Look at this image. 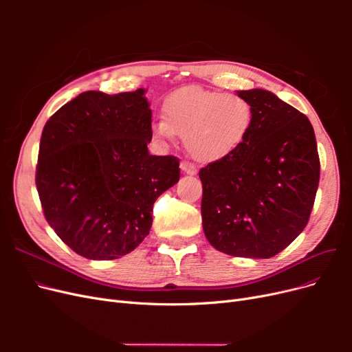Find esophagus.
Instances as JSON below:
<instances>
[{"label":"esophagus","instance_id":"obj_1","mask_svg":"<svg viewBox=\"0 0 352 352\" xmlns=\"http://www.w3.org/2000/svg\"><path fill=\"white\" fill-rule=\"evenodd\" d=\"M180 170H182V172H184L185 175H190V176L197 175V168H195V166H194V164H190V163H188V162H182V163H180Z\"/></svg>","mask_w":352,"mask_h":352}]
</instances>
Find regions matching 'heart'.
<instances>
[{"label":"heart","instance_id":"b5f03b06","mask_svg":"<svg viewBox=\"0 0 352 352\" xmlns=\"http://www.w3.org/2000/svg\"><path fill=\"white\" fill-rule=\"evenodd\" d=\"M255 120L252 104L236 94L182 88L163 102V120L151 126L160 142L184 138L188 154L202 164L236 153L250 138Z\"/></svg>","mask_w":352,"mask_h":352}]
</instances>
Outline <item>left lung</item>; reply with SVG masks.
<instances>
[{
  "instance_id": "left-lung-1",
  "label": "left lung",
  "mask_w": 352,
  "mask_h": 352,
  "mask_svg": "<svg viewBox=\"0 0 352 352\" xmlns=\"http://www.w3.org/2000/svg\"><path fill=\"white\" fill-rule=\"evenodd\" d=\"M254 107L250 138L199 170L207 241L233 257L270 258L307 226L320 179L307 117L264 89L236 91Z\"/></svg>"
}]
</instances>
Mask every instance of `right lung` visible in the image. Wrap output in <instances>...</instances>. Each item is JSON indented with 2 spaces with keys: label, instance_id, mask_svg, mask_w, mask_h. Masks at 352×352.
Returning <instances> with one entry per match:
<instances>
[{
  "label": "right lung",
  "instance_id": "right-lung-1",
  "mask_svg": "<svg viewBox=\"0 0 352 352\" xmlns=\"http://www.w3.org/2000/svg\"><path fill=\"white\" fill-rule=\"evenodd\" d=\"M145 92H82L42 131V210L58 238L85 258L116 260L133 251L150 233L155 199L179 180L176 157L148 153Z\"/></svg>",
  "mask_w": 352,
  "mask_h": 352
}]
</instances>
